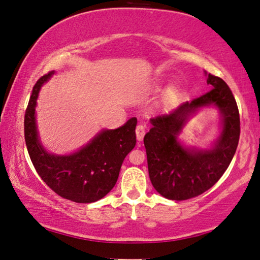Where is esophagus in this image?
<instances>
[{"label": "esophagus", "mask_w": 260, "mask_h": 260, "mask_svg": "<svg viewBox=\"0 0 260 260\" xmlns=\"http://www.w3.org/2000/svg\"><path fill=\"white\" fill-rule=\"evenodd\" d=\"M145 133H146V127L141 125V123H139L137 128H135V134H137L138 141H142L143 137H145Z\"/></svg>", "instance_id": "34e87169"}]
</instances>
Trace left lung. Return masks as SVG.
Returning <instances> with one entry per match:
<instances>
[{
    "instance_id": "8db88e82",
    "label": "left lung",
    "mask_w": 260,
    "mask_h": 260,
    "mask_svg": "<svg viewBox=\"0 0 260 260\" xmlns=\"http://www.w3.org/2000/svg\"><path fill=\"white\" fill-rule=\"evenodd\" d=\"M211 90L185 102L168 114L150 119L152 128L143 138L149 179L158 193L168 200L184 201L210 189L229 167L237 149L241 121L237 103L230 87L209 73ZM215 105L222 114L223 129L211 150L185 149L177 135L201 107Z\"/></svg>"
}]
</instances>
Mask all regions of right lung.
Returning <instances> with one entry per match:
<instances>
[{"mask_svg":"<svg viewBox=\"0 0 260 260\" xmlns=\"http://www.w3.org/2000/svg\"><path fill=\"white\" fill-rule=\"evenodd\" d=\"M53 72L37 80L24 115V138L35 169L57 195L76 203H92L106 196L117 183L126 155L134 148L137 118L117 129H104L78 152L53 155L38 139L35 107L42 85Z\"/></svg>","mask_w":260,"mask_h":260,"instance_id":"right-lung-1","label":"right lung"}]
</instances>
